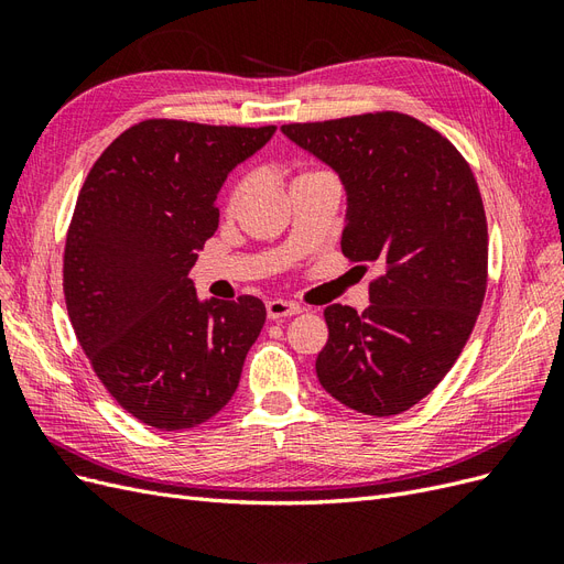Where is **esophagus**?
<instances>
[{"instance_id":"obj_1","label":"esophagus","mask_w":564,"mask_h":564,"mask_svg":"<svg viewBox=\"0 0 564 564\" xmlns=\"http://www.w3.org/2000/svg\"><path fill=\"white\" fill-rule=\"evenodd\" d=\"M265 311H268V317L270 319H286L292 315H299L301 308L296 303L292 301H282V299H270L265 301Z\"/></svg>"}]
</instances>
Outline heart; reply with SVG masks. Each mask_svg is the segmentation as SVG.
I'll use <instances>...</instances> for the list:
<instances>
[{"mask_svg": "<svg viewBox=\"0 0 564 564\" xmlns=\"http://www.w3.org/2000/svg\"><path fill=\"white\" fill-rule=\"evenodd\" d=\"M242 191H245V185L242 183H237L232 191H230V197H228V204H230V209L235 207L237 202H240V197H242Z\"/></svg>", "mask_w": 564, "mask_h": 564, "instance_id": "1", "label": "heart"}]
</instances>
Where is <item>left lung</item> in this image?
I'll list each match as a JSON object with an SVG mask.
<instances>
[{"instance_id":"left-lung-1","label":"left lung","mask_w":564,"mask_h":564,"mask_svg":"<svg viewBox=\"0 0 564 564\" xmlns=\"http://www.w3.org/2000/svg\"><path fill=\"white\" fill-rule=\"evenodd\" d=\"M282 133L332 166L346 191L340 249L373 263L369 308L327 305L322 388L367 416H395L445 379L480 315L487 218L460 152L402 112L284 124Z\"/></svg>"}]
</instances>
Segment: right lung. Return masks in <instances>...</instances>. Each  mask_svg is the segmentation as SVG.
Wrapping results in <instances>:
<instances>
[{
	"instance_id": "right-lung-1",
	"label": "right lung",
	"mask_w": 564,
	"mask_h": 564,
	"mask_svg": "<svg viewBox=\"0 0 564 564\" xmlns=\"http://www.w3.org/2000/svg\"><path fill=\"white\" fill-rule=\"evenodd\" d=\"M272 133L145 119L82 185L63 256L67 315L100 383L152 429L216 416L263 329L261 299L202 301L191 268L218 228L228 174Z\"/></svg>"
}]
</instances>
